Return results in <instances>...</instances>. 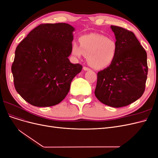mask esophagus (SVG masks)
I'll list each match as a JSON object with an SVG mask.
<instances>
[{
    "instance_id": "1",
    "label": "esophagus",
    "mask_w": 158,
    "mask_h": 158,
    "mask_svg": "<svg viewBox=\"0 0 158 158\" xmlns=\"http://www.w3.org/2000/svg\"><path fill=\"white\" fill-rule=\"evenodd\" d=\"M83 69H84V70H85V71H88V70H90V69H89V68L86 67V66H84V67H83Z\"/></svg>"
}]
</instances>
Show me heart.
<instances>
[{"instance_id":"heart-1","label":"heart","mask_w":158,"mask_h":158,"mask_svg":"<svg viewBox=\"0 0 158 158\" xmlns=\"http://www.w3.org/2000/svg\"><path fill=\"white\" fill-rule=\"evenodd\" d=\"M80 45L76 42L71 45V52L74 56H87L88 64L95 69H103L111 66L117 55L115 41L102 34L92 33L79 38Z\"/></svg>"}]
</instances>
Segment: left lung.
Returning <instances> with one entry per match:
<instances>
[{
  "mask_svg": "<svg viewBox=\"0 0 158 158\" xmlns=\"http://www.w3.org/2000/svg\"><path fill=\"white\" fill-rule=\"evenodd\" d=\"M111 28L117 55L111 66L98 73L95 95L105 105L121 107L135 102L144 92L147 54L133 32L116 26Z\"/></svg>",
  "mask_w": 158,
  "mask_h": 158,
  "instance_id": "obj_1",
  "label": "left lung"
}]
</instances>
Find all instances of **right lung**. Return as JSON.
I'll use <instances>...</instances> for the list:
<instances>
[{"label": "right lung", "mask_w": 158, "mask_h": 158, "mask_svg": "<svg viewBox=\"0 0 158 158\" xmlns=\"http://www.w3.org/2000/svg\"><path fill=\"white\" fill-rule=\"evenodd\" d=\"M74 30L66 23L40 24L17 46L11 69L14 87L32 106L59 104L82 70L69 59Z\"/></svg>", "instance_id": "obj_1"}]
</instances>
